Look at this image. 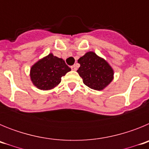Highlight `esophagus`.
Instances as JSON below:
<instances>
[{
    "instance_id": "obj_1",
    "label": "esophagus",
    "mask_w": 149,
    "mask_h": 149,
    "mask_svg": "<svg viewBox=\"0 0 149 149\" xmlns=\"http://www.w3.org/2000/svg\"><path fill=\"white\" fill-rule=\"evenodd\" d=\"M71 68H72V70H73V71H76V70H77V67L75 66V65H72V66H71Z\"/></svg>"
}]
</instances>
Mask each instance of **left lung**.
<instances>
[{
	"label": "left lung",
	"instance_id": "8db88e82",
	"mask_svg": "<svg viewBox=\"0 0 149 149\" xmlns=\"http://www.w3.org/2000/svg\"><path fill=\"white\" fill-rule=\"evenodd\" d=\"M80 68L77 72L84 84L95 90L106 87L113 78V71L104 59L94 52H88L78 60Z\"/></svg>",
	"mask_w": 149,
	"mask_h": 149
}]
</instances>
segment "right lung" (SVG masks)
<instances>
[{"mask_svg":"<svg viewBox=\"0 0 149 149\" xmlns=\"http://www.w3.org/2000/svg\"><path fill=\"white\" fill-rule=\"evenodd\" d=\"M71 68L65 61L50 54L34 64L30 69V77L33 84L43 90L53 89L61 81Z\"/></svg>","mask_w":149,"mask_h":149,"instance_id":"right-lung-1","label":"right lung"}]
</instances>
